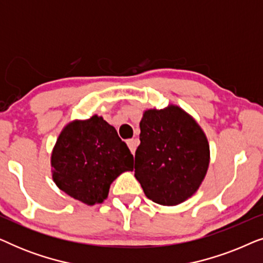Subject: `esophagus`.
I'll return each mask as SVG.
<instances>
[{"instance_id": "esophagus-1", "label": "esophagus", "mask_w": 263, "mask_h": 263, "mask_svg": "<svg viewBox=\"0 0 263 263\" xmlns=\"http://www.w3.org/2000/svg\"><path fill=\"white\" fill-rule=\"evenodd\" d=\"M139 143H140V141H139V139H129V140H127V145H128V147H129V149L132 151V153H135V151H136V148H138V146H139Z\"/></svg>"}]
</instances>
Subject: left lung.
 <instances>
[{
  "mask_svg": "<svg viewBox=\"0 0 263 263\" xmlns=\"http://www.w3.org/2000/svg\"><path fill=\"white\" fill-rule=\"evenodd\" d=\"M135 177L153 202L175 206L199 189L210 146L199 124L178 106L147 110L140 122Z\"/></svg>",
  "mask_w": 263,
  "mask_h": 263,
  "instance_id": "8db88e82",
  "label": "left lung"
}]
</instances>
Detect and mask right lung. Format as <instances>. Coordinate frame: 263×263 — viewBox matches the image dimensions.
Listing matches in <instances>:
<instances>
[{
  "mask_svg": "<svg viewBox=\"0 0 263 263\" xmlns=\"http://www.w3.org/2000/svg\"><path fill=\"white\" fill-rule=\"evenodd\" d=\"M52 178L68 195L87 204L106 199L110 184L134 167V157L116 129L97 115L74 121L52 151Z\"/></svg>",
  "mask_w": 263,
  "mask_h": 263,
  "instance_id": "right-lung-1",
  "label": "right lung"
}]
</instances>
